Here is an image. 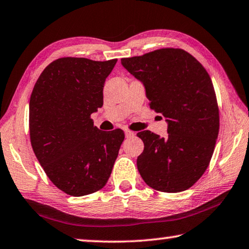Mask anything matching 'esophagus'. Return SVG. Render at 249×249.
I'll return each mask as SVG.
<instances>
[{
    "label": "esophagus",
    "mask_w": 249,
    "mask_h": 249,
    "mask_svg": "<svg viewBox=\"0 0 249 249\" xmlns=\"http://www.w3.org/2000/svg\"><path fill=\"white\" fill-rule=\"evenodd\" d=\"M135 135L134 132H132V130H128V129H125V136L126 138H129V137H133Z\"/></svg>",
    "instance_id": "1"
}]
</instances>
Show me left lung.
Here are the masks:
<instances>
[{
  "label": "left lung",
  "instance_id": "8db88e82",
  "mask_svg": "<svg viewBox=\"0 0 249 249\" xmlns=\"http://www.w3.org/2000/svg\"><path fill=\"white\" fill-rule=\"evenodd\" d=\"M121 64L144 84L149 107L166 119L167 137L142 130L137 168L155 190L176 193L192 187L208 168L220 128L209 73L182 49L162 48ZM161 117V116H160Z\"/></svg>",
  "mask_w": 249,
  "mask_h": 249
}]
</instances>
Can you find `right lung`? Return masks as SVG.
<instances>
[{
	"label": "right lung",
	"instance_id": "1",
	"mask_svg": "<svg viewBox=\"0 0 249 249\" xmlns=\"http://www.w3.org/2000/svg\"><path fill=\"white\" fill-rule=\"evenodd\" d=\"M116 61L59 58L46 67L33 89V150L50 181L69 196L102 189L124 141L122 129L104 132L91 119L102 107L105 79Z\"/></svg>",
	"mask_w": 249,
	"mask_h": 249
}]
</instances>
